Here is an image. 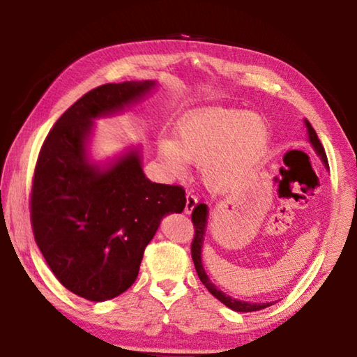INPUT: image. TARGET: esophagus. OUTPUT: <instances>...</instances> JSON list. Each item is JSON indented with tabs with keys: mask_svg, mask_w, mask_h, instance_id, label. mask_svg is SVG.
Masks as SVG:
<instances>
[{
	"mask_svg": "<svg viewBox=\"0 0 357 357\" xmlns=\"http://www.w3.org/2000/svg\"><path fill=\"white\" fill-rule=\"evenodd\" d=\"M197 204H198V198L193 195L192 192H187V195H185V208H184L185 214H190L192 211L195 209Z\"/></svg>",
	"mask_w": 357,
	"mask_h": 357,
	"instance_id": "esophagus-1",
	"label": "esophagus"
}]
</instances>
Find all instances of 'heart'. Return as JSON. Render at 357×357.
Returning a JSON list of instances; mask_svg holds the SVG:
<instances>
[{
	"instance_id": "obj_1",
	"label": "heart",
	"mask_w": 357,
	"mask_h": 357,
	"mask_svg": "<svg viewBox=\"0 0 357 357\" xmlns=\"http://www.w3.org/2000/svg\"><path fill=\"white\" fill-rule=\"evenodd\" d=\"M269 143V126L258 113L211 107L179 121L176 140H162L160 159L174 174L187 162H203V176L213 189L239 184L261 159Z\"/></svg>"
}]
</instances>
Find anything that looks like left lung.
I'll use <instances>...</instances> for the list:
<instances>
[{
    "label": "left lung",
    "mask_w": 357,
    "mask_h": 357,
    "mask_svg": "<svg viewBox=\"0 0 357 357\" xmlns=\"http://www.w3.org/2000/svg\"><path fill=\"white\" fill-rule=\"evenodd\" d=\"M305 126H307V130H309V138H310V143L313 144V148H315L317 153L321 155V159L324 162H328V157H326L324 148H323L321 142H319L315 129L312 128V124L309 123V121H305ZM206 217H208V208L204 203L197 204L195 209L192 211L193 239H192L190 250H192V259H193V264H195L197 274H198V277H200L203 285L206 287L208 291L213 294L214 298L219 299L222 304H225L227 307H229V309H233L236 312H257V310H263V309H266V307L273 305L271 302H264V304H252V302H244V301L229 298V296H227L225 293H222L220 289H217L214 287V283L208 279V275H206V273H204L203 264H202V247H203L204 228H206Z\"/></svg>",
    "instance_id": "obj_1"
}]
</instances>
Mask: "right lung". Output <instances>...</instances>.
<instances>
[{"instance_id": "1", "label": "right lung", "mask_w": 357, "mask_h": 357, "mask_svg": "<svg viewBox=\"0 0 357 357\" xmlns=\"http://www.w3.org/2000/svg\"><path fill=\"white\" fill-rule=\"evenodd\" d=\"M154 82L107 83L70 105L48 132L36 162L29 213L36 244L63 287L102 302L124 293L168 213H183L185 190L151 183L137 153L100 172L84 140L91 119L142 98Z\"/></svg>"}]
</instances>
